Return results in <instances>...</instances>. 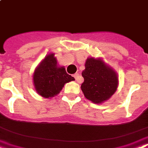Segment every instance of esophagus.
<instances>
[{
  "mask_svg": "<svg viewBox=\"0 0 148 148\" xmlns=\"http://www.w3.org/2000/svg\"><path fill=\"white\" fill-rule=\"evenodd\" d=\"M73 76H74V78L75 79V80H77V79H79V74L78 73H75V74H74V75H73Z\"/></svg>",
  "mask_w": 148,
  "mask_h": 148,
  "instance_id": "1",
  "label": "esophagus"
}]
</instances>
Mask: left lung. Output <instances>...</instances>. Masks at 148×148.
I'll use <instances>...</instances> for the list:
<instances>
[{
    "label": "left lung",
    "mask_w": 148,
    "mask_h": 148,
    "mask_svg": "<svg viewBox=\"0 0 148 148\" xmlns=\"http://www.w3.org/2000/svg\"><path fill=\"white\" fill-rule=\"evenodd\" d=\"M82 75L84 82L81 90L86 99L94 104H101L108 100L117 90V73L101 58H87Z\"/></svg>",
    "instance_id": "1"
}]
</instances>
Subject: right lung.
Listing matches in <instances>:
<instances>
[{"label":"right lung","instance_id":"right-lung-1","mask_svg":"<svg viewBox=\"0 0 148 148\" xmlns=\"http://www.w3.org/2000/svg\"><path fill=\"white\" fill-rule=\"evenodd\" d=\"M33 79L37 94L45 98L58 95L65 83L75 80L66 73L64 66H58L54 54L44 58L34 71Z\"/></svg>","mask_w":148,"mask_h":148}]
</instances>
